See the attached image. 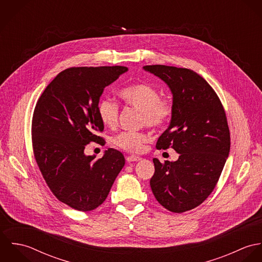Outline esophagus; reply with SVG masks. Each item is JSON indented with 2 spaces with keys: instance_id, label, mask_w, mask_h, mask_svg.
Listing matches in <instances>:
<instances>
[{
  "instance_id": "1",
  "label": "esophagus",
  "mask_w": 262,
  "mask_h": 262,
  "mask_svg": "<svg viewBox=\"0 0 262 262\" xmlns=\"http://www.w3.org/2000/svg\"><path fill=\"white\" fill-rule=\"evenodd\" d=\"M126 160H127L128 162L139 161V160H141V157H139V156H136V155H129V156H127V157H126Z\"/></svg>"
}]
</instances>
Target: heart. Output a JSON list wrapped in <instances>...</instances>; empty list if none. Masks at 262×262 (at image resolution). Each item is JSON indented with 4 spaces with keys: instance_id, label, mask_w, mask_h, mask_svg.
Masks as SVG:
<instances>
[{
    "instance_id": "obj_1",
    "label": "heart",
    "mask_w": 262,
    "mask_h": 262,
    "mask_svg": "<svg viewBox=\"0 0 262 262\" xmlns=\"http://www.w3.org/2000/svg\"><path fill=\"white\" fill-rule=\"evenodd\" d=\"M121 98L130 106L142 113V123L149 128L164 126L173 114V104L170 100L160 98L159 92L145 82L131 84L120 92ZM98 113L102 123L108 127H115L118 122L119 106L111 99L104 98L99 102ZM149 141L144 133L124 131L113 138L114 144L121 149L140 153Z\"/></svg>"
}]
</instances>
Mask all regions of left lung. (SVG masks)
Instances as JSON below:
<instances>
[{
    "mask_svg": "<svg viewBox=\"0 0 262 262\" xmlns=\"http://www.w3.org/2000/svg\"><path fill=\"white\" fill-rule=\"evenodd\" d=\"M169 86L173 114L157 149L173 148L177 161L153 158L150 187L157 202L173 213L200 206L214 190L230 151V131L223 105L213 88L188 69L143 68Z\"/></svg>",
    "mask_w": 262,
    "mask_h": 262,
    "instance_id": "1",
    "label": "left lung"
}]
</instances>
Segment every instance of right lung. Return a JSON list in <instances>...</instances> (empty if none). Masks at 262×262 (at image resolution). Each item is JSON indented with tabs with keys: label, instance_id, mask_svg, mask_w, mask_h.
<instances>
[{
	"label": "right lung",
	"instance_id": "right-lung-1",
	"mask_svg": "<svg viewBox=\"0 0 262 262\" xmlns=\"http://www.w3.org/2000/svg\"><path fill=\"white\" fill-rule=\"evenodd\" d=\"M127 71L120 66L67 69L36 103L31 128L34 158L52 193L77 211L102 205L125 164L118 150L109 148L99 159L83 150L90 142H105L98 135L104 130L98 113L100 97Z\"/></svg>",
	"mask_w": 262,
	"mask_h": 262
}]
</instances>
